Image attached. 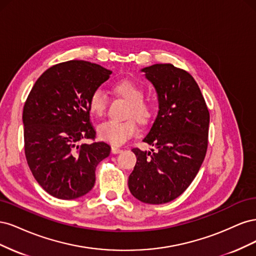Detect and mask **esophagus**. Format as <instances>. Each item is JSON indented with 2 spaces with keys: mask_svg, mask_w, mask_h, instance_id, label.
<instances>
[{
  "mask_svg": "<svg viewBox=\"0 0 256 256\" xmlns=\"http://www.w3.org/2000/svg\"><path fill=\"white\" fill-rule=\"evenodd\" d=\"M111 152H112V154H120V152H122V150L118 148V147H115V146H112V147H111Z\"/></svg>",
  "mask_w": 256,
  "mask_h": 256,
  "instance_id": "1",
  "label": "esophagus"
}]
</instances>
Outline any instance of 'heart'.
Listing matches in <instances>:
<instances>
[{"mask_svg":"<svg viewBox=\"0 0 256 256\" xmlns=\"http://www.w3.org/2000/svg\"><path fill=\"white\" fill-rule=\"evenodd\" d=\"M113 92L128 102L126 118H134L142 125L152 120L154 108L150 104L144 102V92L138 84L129 80H122L113 85ZM106 106L108 97L102 90L92 92L88 98V109L92 114L100 118L104 114ZM134 120L128 118L124 122H104L97 127L98 138L112 145H122L136 134L138 126Z\"/></svg>","mask_w":256,"mask_h":256,"instance_id":"heart-1","label":"heart"}]
</instances>
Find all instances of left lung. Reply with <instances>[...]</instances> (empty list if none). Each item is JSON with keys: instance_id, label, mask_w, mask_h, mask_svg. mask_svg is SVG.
<instances>
[{"instance_id": "1", "label": "left lung", "mask_w": 256, "mask_h": 256, "mask_svg": "<svg viewBox=\"0 0 256 256\" xmlns=\"http://www.w3.org/2000/svg\"><path fill=\"white\" fill-rule=\"evenodd\" d=\"M141 72L158 95V115L143 140L156 150H132L136 164L128 187L141 202L159 205L180 196L196 176L207 150L209 112L189 72L172 64Z\"/></svg>"}]
</instances>
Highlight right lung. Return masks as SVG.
Returning a JSON list of instances; mask_svg holds the SVG:
<instances>
[{"label": "right lung", "instance_id": "right-lung-1", "mask_svg": "<svg viewBox=\"0 0 256 256\" xmlns=\"http://www.w3.org/2000/svg\"><path fill=\"white\" fill-rule=\"evenodd\" d=\"M111 74L90 62L68 60L47 69L30 92L22 114L26 157L37 182L54 198L86 194L96 166L110 154L104 142H81L96 136L88 98Z\"/></svg>", "mask_w": 256, "mask_h": 256}]
</instances>
